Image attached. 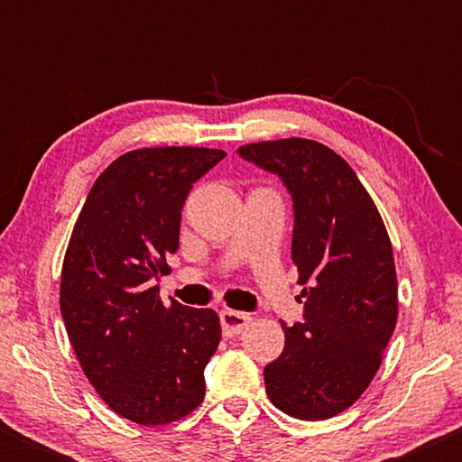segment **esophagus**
Instances as JSON below:
<instances>
[{
    "mask_svg": "<svg viewBox=\"0 0 462 462\" xmlns=\"http://www.w3.org/2000/svg\"><path fill=\"white\" fill-rule=\"evenodd\" d=\"M219 319H221V328H224L226 337H236V334L245 330L247 323L252 321V317L245 315V312L224 309L219 312Z\"/></svg>",
    "mask_w": 462,
    "mask_h": 462,
    "instance_id": "obj_1",
    "label": "esophagus"
}]
</instances>
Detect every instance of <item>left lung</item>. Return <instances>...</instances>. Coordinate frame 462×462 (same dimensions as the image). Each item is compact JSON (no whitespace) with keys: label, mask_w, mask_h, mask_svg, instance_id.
<instances>
[{"label":"left lung","mask_w":462,"mask_h":462,"mask_svg":"<svg viewBox=\"0 0 462 462\" xmlns=\"http://www.w3.org/2000/svg\"><path fill=\"white\" fill-rule=\"evenodd\" d=\"M243 161L282 180L293 199L291 258L304 284V321L284 328V349L264 367L275 408L319 421L363 395L397 321L393 249L354 169L309 139L238 147Z\"/></svg>","instance_id":"obj_1"}]
</instances>
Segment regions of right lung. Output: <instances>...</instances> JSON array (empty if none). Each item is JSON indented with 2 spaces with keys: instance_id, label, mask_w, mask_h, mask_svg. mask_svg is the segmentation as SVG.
<instances>
[{
  "instance_id": "add662e5",
  "label": "right lung",
  "mask_w": 462,
  "mask_h": 462,
  "mask_svg": "<svg viewBox=\"0 0 462 462\" xmlns=\"http://www.w3.org/2000/svg\"><path fill=\"white\" fill-rule=\"evenodd\" d=\"M226 152L152 147L119 156L95 180L69 241L60 312L82 371L116 415L164 426L206 395L219 317L158 298L193 184Z\"/></svg>"
}]
</instances>
